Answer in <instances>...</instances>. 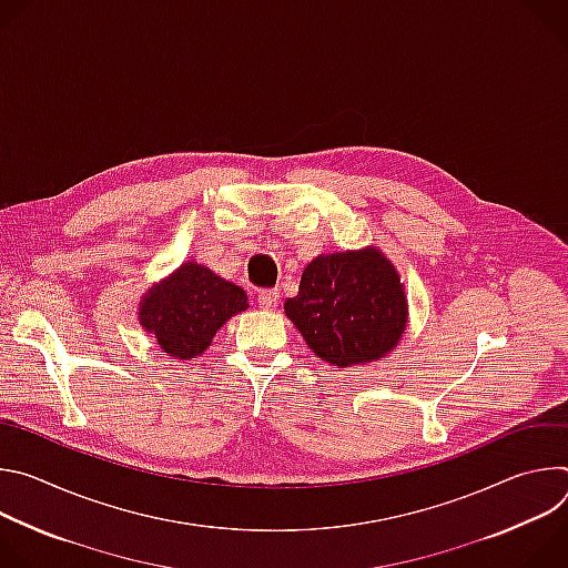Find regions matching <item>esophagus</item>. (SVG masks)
I'll use <instances>...</instances> for the list:
<instances>
[{
	"mask_svg": "<svg viewBox=\"0 0 568 568\" xmlns=\"http://www.w3.org/2000/svg\"><path fill=\"white\" fill-rule=\"evenodd\" d=\"M278 298H281L278 290H261V292H258V305H261L263 310H276Z\"/></svg>",
	"mask_w": 568,
	"mask_h": 568,
	"instance_id": "obj_1",
	"label": "esophagus"
}]
</instances>
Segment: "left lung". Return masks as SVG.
<instances>
[{
	"label": "left lung",
	"instance_id": "left-lung-1",
	"mask_svg": "<svg viewBox=\"0 0 568 568\" xmlns=\"http://www.w3.org/2000/svg\"><path fill=\"white\" fill-rule=\"evenodd\" d=\"M285 314L307 346L339 368L379 359L407 326V301L393 265L377 252L316 256Z\"/></svg>",
	"mask_w": 568,
	"mask_h": 568
}]
</instances>
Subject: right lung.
Here are the masks:
<instances>
[{"label":"right lung","instance_id":"1","mask_svg":"<svg viewBox=\"0 0 568 568\" xmlns=\"http://www.w3.org/2000/svg\"><path fill=\"white\" fill-rule=\"evenodd\" d=\"M242 310H247L245 290L202 265L186 263L148 292L139 318L161 351L191 359L204 353L226 318Z\"/></svg>","mask_w":568,"mask_h":568}]
</instances>
